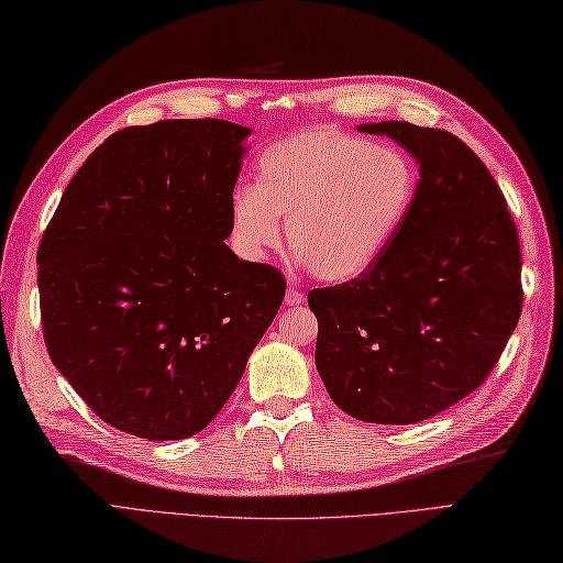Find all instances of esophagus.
Returning <instances> with one entry per match:
<instances>
[{
    "instance_id": "obj_1",
    "label": "esophagus",
    "mask_w": 563,
    "mask_h": 563,
    "mask_svg": "<svg viewBox=\"0 0 563 563\" xmlns=\"http://www.w3.org/2000/svg\"><path fill=\"white\" fill-rule=\"evenodd\" d=\"M306 300V296L300 294L298 289H294V286H289V289H286V296H284V303L286 306H300Z\"/></svg>"
}]
</instances>
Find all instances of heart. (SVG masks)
Masks as SVG:
<instances>
[{
    "label": "heart",
    "mask_w": 563,
    "mask_h": 563,
    "mask_svg": "<svg viewBox=\"0 0 563 563\" xmlns=\"http://www.w3.org/2000/svg\"><path fill=\"white\" fill-rule=\"evenodd\" d=\"M416 167L401 150L332 126L306 129L269 145L257 181L229 198V241L260 263L286 239L324 282L373 267L401 229L416 196Z\"/></svg>",
    "instance_id": "1"
}]
</instances>
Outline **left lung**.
Listing matches in <instances>:
<instances>
[{
	"label": "left lung",
	"mask_w": 563,
	"mask_h": 563,
	"mask_svg": "<svg viewBox=\"0 0 563 563\" xmlns=\"http://www.w3.org/2000/svg\"><path fill=\"white\" fill-rule=\"evenodd\" d=\"M404 145L420 181L401 229L351 282L314 289V365L344 413L413 424L489 377L523 308L520 243L501 188L454 133L358 126Z\"/></svg>",
	"instance_id": "obj_1"
}]
</instances>
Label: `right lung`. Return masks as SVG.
Wrapping results in <instances>:
<instances>
[{
	"label": "right lung",
	"instance_id": "1",
	"mask_svg": "<svg viewBox=\"0 0 563 563\" xmlns=\"http://www.w3.org/2000/svg\"><path fill=\"white\" fill-rule=\"evenodd\" d=\"M249 133L224 119L112 133L40 241L49 358L121 432L164 442L208 428L282 306L284 274L224 243Z\"/></svg>",
	"mask_w": 563,
	"mask_h": 563
}]
</instances>
